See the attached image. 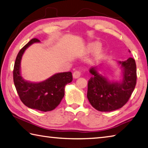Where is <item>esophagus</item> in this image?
<instances>
[{"label": "esophagus", "mask_w": 148, "mask_h": 148, "mask_svg": "<svg viewBox=\"0 0 148 148\" xmlns=\"http://www.w3.org/2000/svg\"><path fill=\"white\" fill-rule=\"evenodd\" d=\"M80 76H81V72H80L78 71H75L74 73H73V77H74V79L78 78V77H80Z\"/></svg>", "instance_id": "obj_1"}]
</instances>
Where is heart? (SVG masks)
Returning <instances> with one entry per match:
<instances>
[{"label": "heart", "mask_w": 148, "mask_h": 148, "mask_svg": "<svg viewBox=\"0 0 148 148\" xmlns=\"http://www.w3.org/2000/svg\"><path fill=\"white\" fill-rule=\"evenodd\" d=\"M100 46V42L96 41L88 43L87 47H86L85 50L87 52H94L92 53V60L95 62H98V61H100L105 53V49Z\"/></svg>", "instance_id": "1"}]
</instances>
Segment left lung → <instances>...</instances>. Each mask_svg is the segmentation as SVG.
I'll list each match as a JSON object with an SVG mask.
<instances>
[{
    "label": "left lung",
    "mask_w": 148,
    "mask_h": 148,
    "mask_svg": "<svg viewBox=\"0 0 148 148\" xmlns=\"http://www.w3.org/2000/svg\"><path fill=\"white\" fill-rule=\"evenodd\" d=\"M130 52V50H129ZM122 70L120 80H110L100 73V66L91 67L92 77L88 80L87 98L94 108L101 112L119 109L127 103L135 89L136 83V66L134 59L118 61Z\"/></svg>",
    "instance_id": "obj_1"
}]
</instances>
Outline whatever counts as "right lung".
Wrapping results in <instances>:
<instances>
[{
  "mask_svg": "<svg viewBox=\"0 0 148 148\" xmlns=\"http://www.w3.org/2000/svg\"><path fill=\"white\" fill-rule=\"evenodd\" d=\"M36 42L40 41L32 39L18 52L13 69V82L21 100L26 106L47 112L53 110L60 103L65 96V87L72 81V75L71 72L56 73L41 82L24 79L21 74V60L26 50Z\"/></svg>",
  "mask_w": 148,
  "mask_h": 148,
  "instance_id": "obj_1",
  "label": "right lung"
}]
</instances>
